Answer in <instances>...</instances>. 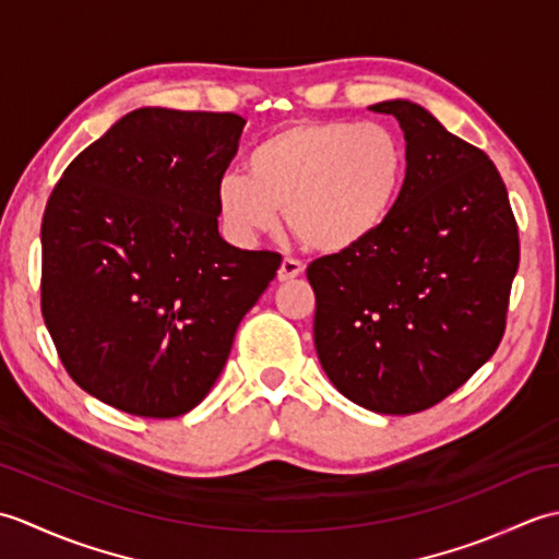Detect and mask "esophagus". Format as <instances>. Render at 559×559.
<instances>
[{
	"label": "esophagus",
	"instance_id": "1",
	"mask_svg": "<svg viewBox=\"0 0 559 559\" xmlns=\"http://www.w3.org/2000/svg\"><path fill=\"white\" fill-rule=\"evenodd\" d=\"M305 271V264L300 259H293V257H286L281 261L278 266V281H290L295 276H300V273Z\"/></svg>",
	"mask_w": 559,
	"mask_h": 559
}]
</instances>
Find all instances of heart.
<instances>
[{
	"instance_id": "obj_1",
	"label": "heart",
	"mask_w": 559,
	"mask_h": 559,
	"mask_svg": "<svg viewBox=\"0 0 559 559\" xmlns=\"http://www.w3.org/2000/svg\"><path fill=\"white\" fill-rule=\"evenodd\" d=\"M401 136L384 124L326 120L278 129L252 151L247 175L225 173L216 206L237 242L288 228L314 252L341 254L382 228L406 180Z\"/></svg>"
}]
</instances>
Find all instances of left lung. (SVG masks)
<instances>
[{"label":"left lung","instance_id":"obj_1","mask_svg":"<svg viewBox=\"0 0 559 559\" xmlns=\"http://www.w3.org/2000/svg\"><path fill=\"white\" fill-rule=\"evenodd\" d=\"M406 139V180L382 228L307 266L319 362L358 406L411 415L492 358L519 269V228L495 163L425 108L384 100Z\"/></svg>","mask_w":559,"mask_h":559}]
</instances>
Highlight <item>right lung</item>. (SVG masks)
I'll return each mask as SVG.
<instances>
[{"mask_svg":"<svg viewBox=\"0 0 559 559\" xmlns=\"http://www.w3.org/2000/svg\"><path fill=\"white\" fill-rule=\"evenodd\" d=\"M235 112L139 108L69 163L43 213L40 310L64 370L141 418L199 406L281 266L218 235Z\"/></svg>","mask_w":559,"mask_h":559,"instance_id":"add662e5","label":"right lung"}]
</instances>
